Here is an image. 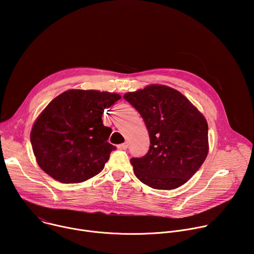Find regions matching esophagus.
<instances>
[{
  "instance_id": "obj_1",
  "label": "esophagus",
  "mask_w": 254,
  "mask_h": 254,
  "mask_svg": "<svg viewBox=\"0 0 254 254\" xmlns=\"http://www.w3.org/2000/svg\"><path fill=\"white\" fill-rule=\"evenodd\" d=\"M127 147H128V143H127V141H126V142H124V143L119 144V149H120V150H127Z\"/></svg>"
}]
</instances>
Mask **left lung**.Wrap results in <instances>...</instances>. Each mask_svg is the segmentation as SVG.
<instances>
[{
    "label": "left lung",
    "instance_id": "left-lung-1",
    "mask_svg": "<svg viewBox=\"0 0 254 254\" xmlns=\"http://www.w3.org/2000/svg\"><path fill=\"white\" fill-rule=\"evenodd\" d=\"M124 98L141 116L151 141L146 156L130 159L136 178L158 190L184 185L208 155L204 116L182 93L162 84L127 92Z\"/></svg>",
    "mask_w": 254,
    "mask_h": 254
}]
</instances>
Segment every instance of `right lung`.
<instances>
[{"instance_id":"1","label":"right lung","mask_w":254,"mask_h":254,"mask_svg":"<svg viewBox=\"0 0 254 254\" xmlns=\"http://www.w3.org/2000/svg\"><path fill=\"white\" fill-rule=\"evenodd\" d=\"M122 96L70 89L56 96L35 121L30 139L39 167L54 180L76 184L100 173L116 147L102 115Z\"/></svg>"}]
</instances>
